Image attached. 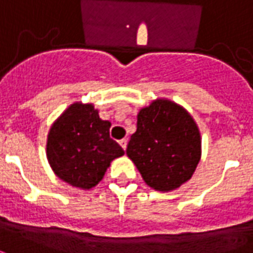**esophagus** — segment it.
<instances>
[{
    "mask_svg": "<svg viewBox=\"0 0 253 253\" xmlns=\"http://www.w3.org/2000/svg\"><path fill=\"white\" fill-rule=\"evenodd\" d=\"M120 145H121V148L124 149H126V145H128V140H126V138H123V140L120 141Z\"/></svg>",
    "mask_w": 253,
    "mask_h": 253,
    "instance_id": "1",
    "label": "esophagus"
}]
</instances>
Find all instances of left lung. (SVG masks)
I'll use <instances>...</instances> for the list:
<instances>
[{"instance_id":"8db88e82","label":"left lung","mask_w":253,"mask_h":253,"mask_svg":"<svg viewBox=\"0 0 253 253\" xmlns=\"http://www.w3.org/2000/svg\"><path fill=\"white\" fill-rule=\"evenodd\" d=\"M126 156L146 185L173 191L193 177L201 161V132L182 105L160 97L140 109Z\"/></svg>"}]
</instances>
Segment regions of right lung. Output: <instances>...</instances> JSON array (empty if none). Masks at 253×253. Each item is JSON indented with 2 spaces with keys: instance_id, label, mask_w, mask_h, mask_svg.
<instances>
[{
  "instance_id": "obj_1",
  "label": "right lung",
  "mask_w": 253,
  "mask_h": 253,
  "mask_svg": "<svg viewBox=\"0 0 253 253\" xmlns=\"http://www.w3.org/2000/svg\"><path fill=\"white\" fill-rule=\"evenodd\" d=\"M109 128L92 103L76 101L64 109L47 134V161L56 177L76 189L95 187L111 162L124 156Z\"/></svg>"
}]
</instances>
